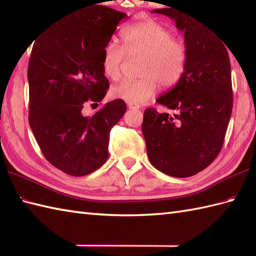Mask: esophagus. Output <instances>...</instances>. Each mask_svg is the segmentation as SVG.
<instances>
[{"mask_svg":"<svg viewBox=\"0 0 256 256\" xmlns=\"http://www.w3.org/2000/svg\"><path fill=\"white\" fill-rule=\"evenodd\" d=\"M128 108H130V110H140V106L135 104V103H128Z\"/></svg>","mask_w":256,"mask_h":256,"instance_id":"1","label":"esophagus"}]
</instances>
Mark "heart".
I'll list each match as a JSON object with an SVG mask.
<instances>
[{"mask_svg": "<svg viewBox=\"0 0 256 256\" xmlns=\"http://www.w3.org/2000/svg\"><path fill=\"white\" fill-rule=\"evenodd\" d=\"M121 46L108 42L102 50V70L106 77L116 81L122 76L125 55L142 57L138 80H124L111 89L116 99L130 103L148 102L158 84L172 88L182 78L187 64V47L174 32L156 20H144L126 26L120 32Z\"/></svg>", "mask_w": 256, "mask_h": 256, "instance_id": "1", "label": "heart"}]
</instances>
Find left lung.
<instances>
[{
  "mask_svg": "<svg viewBox=\"0 0 256 256\" xmlns=\"http://www.w3.org/2000/svg\"><path fill=\"white\" fill-rule=\"evenodd\" d=\"M184 32L187 64L182 78L156 100L172 110L144 112L142 132L150 164L172 177H190L214 162L224 145L233 94L230 58L219 37L189 13L154 10Z\"/></svg>",
  "mask_w": 256,
  "mask_h": 256,
  "instance_id": "obj_1",
  "label": "left lung"
}]
</instances>
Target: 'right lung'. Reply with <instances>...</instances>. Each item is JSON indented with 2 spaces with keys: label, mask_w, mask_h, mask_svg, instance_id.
<instances>
[{
  "label": "right lung",
  "mask_w": 256,
  "mask_h": 256,
  "mask_svg": "<svg viewBox=\"0 0 256 256\" xmlns=\"http://www.w3.org/2000/svg\"><path fill=\"white\" fill-rule=\"evenodd\" d=\"M126 18L94 5L58 22L32 46L27 69L30 126L45 158L70 176H86L104 164L111 128L126 111L116 99L94 116L82 114L86 103L106 94L102 50Z\"/></svg>",
  "instance_id": "add662e5"
}]
</instances>
